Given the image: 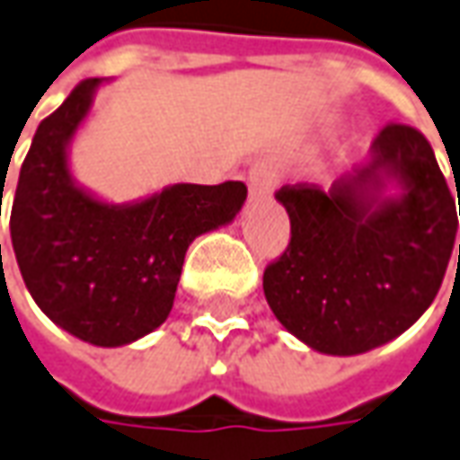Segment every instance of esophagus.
<instances>
[{"mask_svg":"<svg viewBox=\"0 0 460 460\" xmlns=\"http://www.w3.org/2000/svg\"><path fill=\"white\" fill-rule=\"evenodd\" d=\"M246 183H249V196H252V199H267V196H271L274 186H277V178H274L271 165L256 164L254 168L249 171Z\"/></svg>","mask_w":460,"mask_h":460,"instance_id":"34e87169","label":"esophagus"}]
</instances>
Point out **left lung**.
Instances as JSON below:
<instances>
[{
  "label": "left lung",
  "instance_id": "obj_1",
  "mask_svg": "<svg viewBox=\"0 0 460 460\" xmlns=\"http://www.w3.org/2000/svg\"><path fill=\"white\" fill-rule=\"evenodd\" d=\"M277 201L292 239L264 271V296L314 352L348 358L380 348L438 295L458 218L436 153L411 125L383 128L370 158L327 193L284 186Z\"/></svg>",
  "mask_w": 460,
  "mask_h": 460
}]
</instances>
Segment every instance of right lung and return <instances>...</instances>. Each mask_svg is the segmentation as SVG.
I'll return each mask as SVG.
<instances>
[{
    "mask_svg": "<svg viewBox=\"0 0 460 460\" xmlns=\"http://www.w3.org/2000/svg\"><path fill=\"white\" fill-rule=\"evenodd\" d=\"M105 83H80L40 123L22 164L9 231L37 307L83 342L123 348L168 320L190 242L231 224L246 186L173 183L125 204L85 189L73 176L70 148Z\"/></svg>",
    "mask_w": 460,
    "mask_h": 460,
    "instance_id": "1",
    "label": "right lung"
}]
</instances>
